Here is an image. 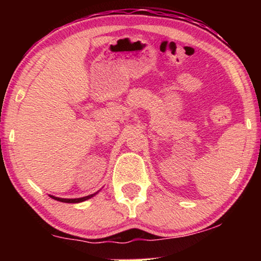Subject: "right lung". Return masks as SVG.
<instances>
[{"label": "right lung", "instance_id": "1", "mask_svg": "<svg viewBox=\"0 0 261 261\" xmlns=\"http://www.w3.org/2000/svg\"><path fill=\"white\" fill-rule=\"evenodd\" d=\"M97 192H95V194L92 195H89V196H85V197H82V198H59V197H55V196H51L53 199H57V201L59 202H64V203H80V202H83V201H87V199L91 198L92 196H95Z\"/></svg>", "mask_w": 261, "mask_h": 261}]
</instances>
